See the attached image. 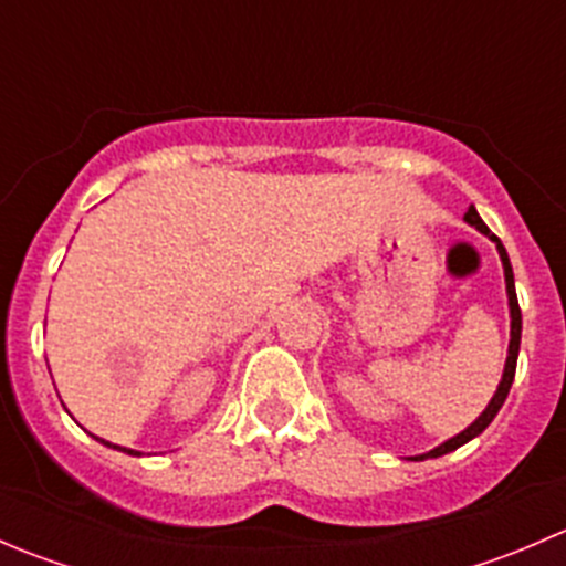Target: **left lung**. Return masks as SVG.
<instances>
[{"label":"left lung","instance_id":"1","mask_svg":"<svg viewBox=\"0 0 566 566\" xmlns=\"http://www.w3.org/2000/svg\"><path fill=\"white\" fill-rule=\"evenodd\" d=\"M465 221L471 227H476L479 232H482V235H488L490 241L495 243V249H499V256H501V265H504V282H506V298H510V350H506V364H504V375H501V384H499V389H495V394H493V399H490L488 402V408L482 410V413H479V419L473 421V424H468L465 430L460 432V436H454V438H449V441H443L441 447H436V449H430V452H424V454H416V458H408V460H430V458H441V454H449V452H454V449H460L462 443H468V441H473V438L476 436H482L484 430H488V424L490 421L495 419V413H499L501 410V405H504V399H506V394H510V389H512V380H515V367H517V353H521V331H523V317H521V306H517V293H515V276H512V265H510V254H506V249L501 247V241L495 235H490V230L488 227H484V221L479 219V213H476V208H468V213H465Z\"/></svg>","mask_w":566,"mask_h":566}]
</instances>
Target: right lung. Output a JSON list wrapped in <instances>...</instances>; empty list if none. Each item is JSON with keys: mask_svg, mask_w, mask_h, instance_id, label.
<instances>
[{"mask_svg": "<svg viewBox=\"0 0 566 566\" xmlns=\"http://www.w3.org/2000/svg\"><path fill=\"white\" fill-rule=\"evenodd\" d=\"M101 443H104V447H108V449H119V452H125V454H134V458H142V452H136V449H125V447H117V443H108V441H104V438H98Z\"/></svg>", "mask_w": 566, "mask_h": 566, "instance_id": "add662e5", "label": "right lung"}]
</instances>
